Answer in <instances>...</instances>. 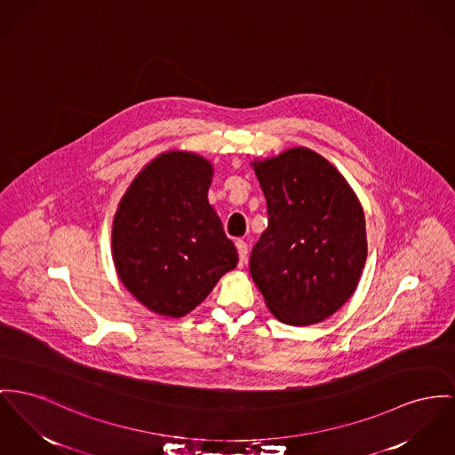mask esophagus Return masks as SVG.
<instances>
[{
	"instance_id": "1",
	"label": "esophagus",
	"mask_w": 455,
	"mask_h": 455,
	"mask_svg": "<svg viewBox=\"0 0 455 455\" xmlns=\"http://www.w3.org/2000/svg\"><path fill=\"white\" fill-rule=\"evenodd\" d=\"M236 250H238V257H240V260L244 262V260H246V257H248V244L243 242V240H238V242H236Z\"/></svg>"
}]
</instances>
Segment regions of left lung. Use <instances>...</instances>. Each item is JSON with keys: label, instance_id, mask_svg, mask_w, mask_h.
Masks as SVG:
<instances>
[{"label": "left lung", "instance_id": "obj_1", "mask_svg": "<svg viewBox=\"0 0 455 455\" xmlns=\"http://www.w3.org/2000/svg\"><path fill=\"white\" fill-rule=\"evenodd\" d=\"M267 229L250 273L274 315L291 326L324 321L355 291L367 259L363 207L319 153L291 148L253 162Z\"/></svg>", "mask_w": 455, "mask_h": 455}]
</instances>
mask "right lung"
Returning <instances> with one entry per match:
<instances>
[{"label": "right lung", "mask_w": 455, "mask_h": 455, "mask_svg": "<svg viewBox=\"0 0 455 455\" xmlns=\"http://www.w3.org/2000/svg\"><path fill=\"white\" fill-rule=\"evenodd\" d=\"M212 165L193 153L150 162L122 196L112 251L124 286L153 312L181 317L238 264L207 193Z\"/></svg>", "instance_id": "right-lung-1"}]
</instances>
